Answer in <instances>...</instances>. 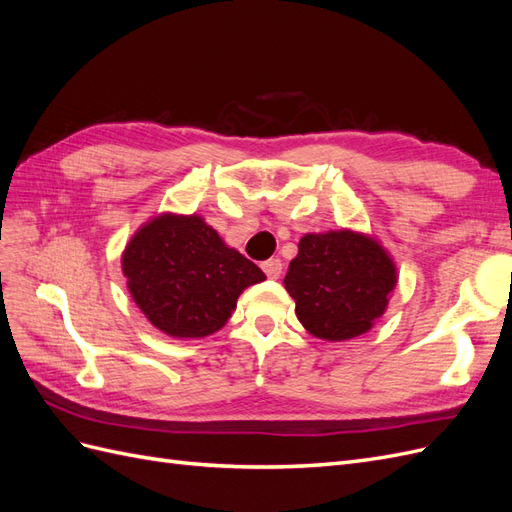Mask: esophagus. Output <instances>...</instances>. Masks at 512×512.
<instances>
[{"instance_id": "1", "label": "esophagus", "mask_w": 512, "mask_h": 512, "mask_svg": "<svg viewBox=\"0 0 512 512\" xmlns=\"http://www.w3.org/2000/svg\"><path fill=\"white\" fill-rule=\"evenodd\" d=\"M282 269H284V265L280 258H269L267 262H262V271L267 273L269 280H277V277L282 275Z\"/></svg>"}]
</instances>
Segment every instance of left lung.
<instances>
[{
	"instance_id": "obj_1",
	"label": "left lung",
	"mask_w": 512,
	"mask_h": 512,
	"mask_svg": "<svg viewBox=\"0 0 512 512\" xmlns=\"http://www.w3.org/2000/svg\"><path fill=\"white\" fill-rule=\"evenodd\" d=\"M395 284L389 254L350 230L305 235L284 280L299 322L329 342L367 333L384 314Z\"/></svg>"
}]
</instances>
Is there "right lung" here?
<instances>
[{
	"instance_id": "1",
	"label": "right lung",
	"mask_w": 512,
	"mask_h": 512,
	"mask_svg": "<svg viewBox=\"0 0 512 512\" xmlns=\"http://www.w3.org/2000/svg\"><path fill=\"white\" fill-rule=\"evenodd\" d=\"M136 305L170 337L220 331L239 294L265 280L198 215L164 213L136 232L121 258Z\"/></svg>"
}]
</instances>
